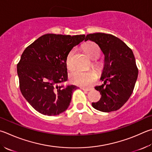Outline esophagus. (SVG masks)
<instances>
[{
    "label": "esophagus",
    "mask_w": 152,
    "mask_h": 152,
    "mask_svg": "<svg viewBox=\"0 0 152 152\" xmlns=\"http://www.w3.org/2000/svg\"><path fill=\"white\" fill-rule=\"evenodd\" d=\"M82 89L84 91H90L92 90V88H82Z\"/></svg>",
    "instance_id": "34e87169"
}]
</instances>
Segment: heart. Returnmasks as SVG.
I'll list each match as a JSON object with an SVG mask.
<instances>
[{"instance_id": "1", "label": "heart", "mask_w": 152, "mask_h": 152, "mask_svg": "<svg viewBox=\"0 0 152 152\" xmlns=\"http://www.w3.org/2000/svg\"><path fill=\"white\" fill-rule=\"evenodd\" d=\"M84 50L86 54L92 59H96L100 56V48L98 45L92 42H88L84 46ZM76 53V49L72 48L68 52L66 58V64L69 70H73L74 68V56ZM93 66L96 68L100 66L98 62H94ZM70 80L74 84L79 86H89L95 80L96 78V74L94 70H90L87 71H82L76 70L71 72L69 75Z\"/></svg>"}]
</instances>
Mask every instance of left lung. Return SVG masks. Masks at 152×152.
<instances>
[{"label":"left lung","instance_id":"8db88e82","mask_svg":"<svg viewBox=\"0 0 152 152\" xmlns=\"http://www.w3.org/2000/svg\"><path fill=\"white\" fill-rule=\"evenodd\" d=\"M88 40L97 44L104 55L100 77L104 84L95 87L102 96L92 105L103 112L115 111L128 100L136 84L138 69L134 53L122 40L112 34H89L85 41Z\"/></svg>","mask_w":152,"mask_h":152}]
</instances>
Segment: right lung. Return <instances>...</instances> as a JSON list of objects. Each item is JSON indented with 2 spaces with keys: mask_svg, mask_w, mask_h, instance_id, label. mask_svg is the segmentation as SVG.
<instances>
[{
  "mask_svg": "<svg viewBox=\"0 0 152 152\" xmlns=\"http://www.w3.org/2000/svg\"><path fill=\"white\" fill-rule=\"evenodd\" d=\"M85 37L46 34L24 50L17 65L20 92L40 114L56 115L67 110L73 91L78 87L65 84L66 58Z\"/></svg>",
  "mask_w": 152,
  "mask_h": 152,
  "instance_id": "obj_1",
  "label": "right lung"
}]
</instances>
